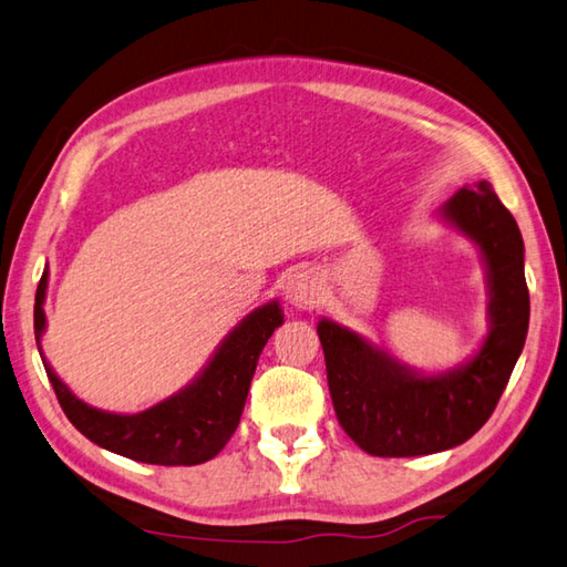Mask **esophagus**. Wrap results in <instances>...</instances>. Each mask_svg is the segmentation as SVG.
Returning <instances> with one entry per match:
<instances>
[{
  "label": "esophagus",
  "instance_id": "esophagus-1",
  "mask_svg": "<svg viewBox=\"0 0 567 567\" xmlns=\"http://www.w3.org/2000/svg\"><path fill=\"white\" fill-rule=\"evenodd\" d=\"M321 282L315 272L299 270L285 285V299L297 309H315L321 302Z\"/></svg>",
  "mask_w": 567,
  "mask_h": 567
}]
</instances>
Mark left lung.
<instances>
[{"label":"left lung","instance_id":"left-lung-1","mask_svg":"<svg viewBox=\"0 0 567 567\" xmlns=\"http://www.w3.org/2000/svg\"><path fill=\"white\" fill-rule=\"evenodd\" d=\"M482 252L489 334L454 369L420 373L349 327L319 319L339 425L373 457H417L467 442L502 398L528 334L524 238L489 182L460 188L437 210Z\"/></svg>","mask_w":567,"mask_h":567}]
</instances>
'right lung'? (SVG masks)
<instances>
[{"instance_id":"obj_1","label":"right lung","mask_w":567,"mask_h":567,"mask_svg":"<svg viewBox=\"0 0 567 567\" xmlns=\"http://www.w3.org/2000/svg\"><path fill=\"white\" fill-rule=\"evenodd\" d=\"M47 285L49 270H43L37 287V305H33V334H37V347L55 398L75 430H81L97 447L135 462L162 464V467H182V464L192 467V464L214 460L226 447L240 423L255 365L265 343L285 321L277 299L252 309L218 343L204 371L179 393L164 398L162 403L142 413L125 415L83 403L43 359L41 337L47 329V312H43Z\"/></svg>"}]
</instances>
